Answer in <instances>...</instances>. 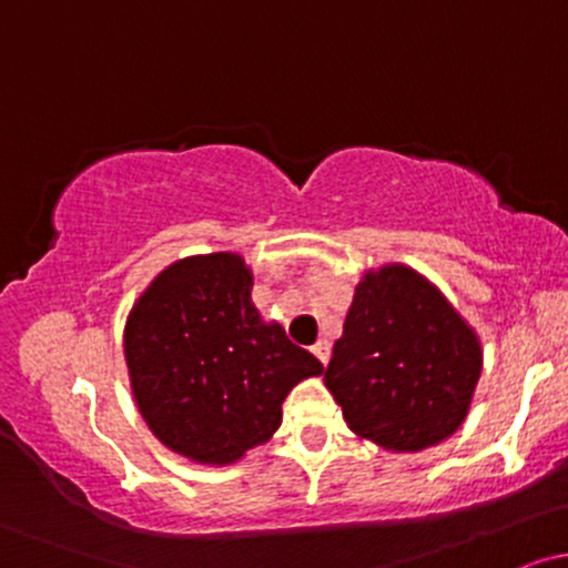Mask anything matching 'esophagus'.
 I'll use <instances>...</instances> for the list:
<instances>
[{"instance_id": "esophagus-1", "label": "esophagus", "mask_w": 568, "mask_h": 568, "mask_svg": "<svg viewBox=\"0 0 568 568\" xmlns=\"http://www.w3.org/2000/svg\"><path fill=\"white\" fill-rule=\"evenodd\" d=\"M312 355H315L317 361H321L325 366V363H328V357H331V344L325 342V338H321V342L312 344Z\"/></svg>"}]
</instances>
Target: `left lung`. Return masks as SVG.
I'll list each match as a JSON object with an SVG mask.
<instances>
[{"label": "left lung", "mask_w": 568, "mask_h": 568, "mask_svg": "<svg viewBox=\"0 0 568 568\" xmlns=\"http://www.w3.org/2000/svg\"><path fill=\"white\" fill-rule=\"evenodd\" d=\"M480 368L478 334L438 285L384 264L355 285L325 387L357 438L414 454L462 427Z\"/></svg>", "instance_id": "1"}]
</instances>
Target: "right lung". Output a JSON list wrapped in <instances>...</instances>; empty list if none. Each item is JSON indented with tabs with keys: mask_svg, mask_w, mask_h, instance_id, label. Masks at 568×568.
<instances>
[{
	"mask_svg": "<svg viewBox=\"0 0 568 568\" xmlns=\"http://www.w3.org/2000/svg\"><path fill=\"white\" fill-rule=\"evenodd\" d=\"M240 253L186 256L135 298L125 363L135 406L162 446L224 467L262 446L283 422V400L323 366L266 323Z\"/></svg>",
	"mask_w": 568,
	"mask_h": 568,
	"instance_id": "obj_1",
	"label": "right lung"
}]
</instances>
